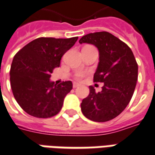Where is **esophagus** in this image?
<instances>
[{"mask_svg": "<svg viewBox=\"0 0 155 155\" xmlns=\"http://www.w3.org/2000/svg\"><path fill=\"white\" fill-rule=\"evenodd\" d=\"M79 86H80V84H79L78 83H75V82L73 83V87H74V88H76V87H78Z\"/></svg>", "mask_w": 155, "mask_h": 155, "instance_id": "1", "label": "esophagus"}]
</instances>
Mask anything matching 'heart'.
I'll list each match as a JSON object with an SVG mask.
<instances>
[{
	"label": "heart",
	"mask_w": 155,
	"mask_h": 155,
	"mask_svg": "<svg viewBox=\"0 0 155 155\" xmlns=\"http://www.w3.org/2000/svg\"><path fill=\"white\" fill-rule=\"evenodd\" d=\"M86 73L87 72L84 71H76V72L75 73L74 77H75V79H76V80H81L86 75Z\"/></svg>",
	"instance_id": "obj_1"
}]
</instances>
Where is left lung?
<instances>
[{
  "instance_id": "left-lung-1",
  "label": "left lung",
  "mask_w": 155,
  "mask_h": 155,
  "mask_svg": "<svg viewBox=\"0 0 155 155\" xmlns=\"http://www.w3.org/2000/svg\"><path fill=\"white\" fill-rule=\"evenodd\" d=\"M79 42L98 48L100 62L93 81L104 83L100 92L89 86V95L82 101L81 110L89 120L105 122L117 117L130 103L137 80V61L127 44L106 31L84 35Z\"/></svg>"
}]
</instances>
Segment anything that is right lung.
Wrapping results in <instances>:
<instances>
[{
  "label": "right lung",
  "instance_id": "obj_1",
  "mask_svg": "<svg viewBox=\"0 0 155 155\" xmlns=\"http://www.w3.org/2000/svg\"><path fill=\"white\" fill-rule=\"evenodd\" d=\"M78 37L70 38H38L16 54L10 68L13 97L25 113L38 118L55 116L62 108L64 97L72 89V83L50 81L62 56L73 47Z\"/></svg>",
  "mask_w": 155,
  "mask_h": 155
}]
</instances>
